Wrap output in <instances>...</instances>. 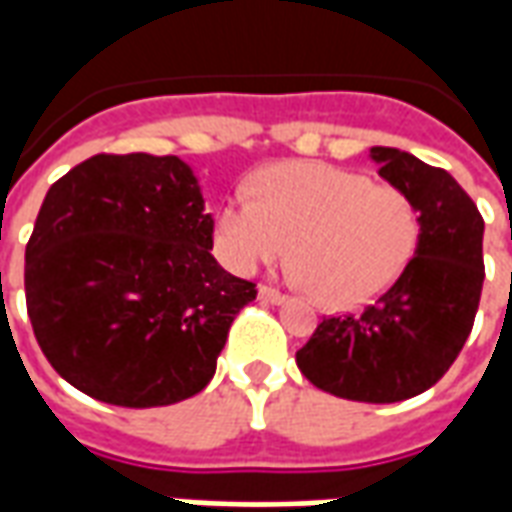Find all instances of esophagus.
Segmentation results:
<instances>
[{
    "label": "esophagus",
    "mask_w": 512,
    "mask_h": 512,
    "mask_svg": "<svg viewBox=\"0 0 512 512\" xmlns=\"http://www.w3.org/2000/svg\"><path fill=\"white\" fill-rule=\"evenodd\" d=\"M257 296H260V301H268V304H282V301H285V293H279V290L271 288V285H260V288H257Z\"/></svg>",
    "instance_id": "34e87169"
}]
</instances>
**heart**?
<instances>
[{"instance_id":"b5f03b06","label":"heart","mask_w":512,"mask_h":512,"mask_svg":"<svg viewBox=\"0 0 512 512\" xmlns=\"http://www.w3.org/2000/svg\"><path fill=\"white\" fill-rule=\"evenodd\" d=\"M252 200L216 216V249L238 274L277 263L293 244L296 271L315 299L348 310L381 296L406 271L419 213L406 191L321 161L274 164L252 178Z\"/></svg>"}]
</instances>
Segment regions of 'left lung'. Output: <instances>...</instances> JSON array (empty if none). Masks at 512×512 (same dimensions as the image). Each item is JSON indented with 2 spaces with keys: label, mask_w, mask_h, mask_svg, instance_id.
Returning a JSON list of instances; mask_svg holds the SVG:
<instances>
[{
  "label": "left lung",
  "mask_w": 512,
  "mask_h": 512,
  "mask_svg": "<svg viewBox=\"0 0 512 512\" xmlns=\"http://www.w3.org/2000/svg\"><path fill=\"white\" fill-rule=\"evenodd\" d=\"M370 158L417 205V252L359 315L323 318L296 365L329 395L397 403L436 384L472 332L485 279V224L447 169L397 147H370Z\"/></svg>",
  "instance_id": "left-lung-1"
}]
</instances>
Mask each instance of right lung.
Returning a JSON list of instances; mask_svg holds the SVG:
<instances>
[{"mask_svg": "<svg viewBox=\"0 0 512 512\" xmlns=\"http://www.w3.org/2000/svg\"><path fill=\"white\" fill-rule=\"evenodd\" d=\"M213 249L200 183L178 156L98 153L62 175L27 244L24 290L40 351L112 406H172L216 373L255 282Z\"/></svg>", "mask_w": 512, "mask_h": 512, "instance_id": "1", "label": "right lung"}]
</instances>
